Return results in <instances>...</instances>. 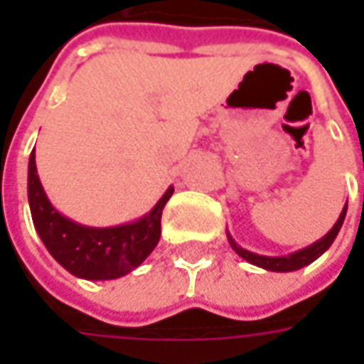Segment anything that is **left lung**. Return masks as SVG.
<instances>
[{
	"instance_id": "8db88e82",
	"label": "left lung",
	"mask_w": 364,
	"mask_h": 364,
	"mask_svg": "<svg viewBox=\"0 0 364 364\" xmlns=\"http://www.w3.org/2000/svg\"><path fill=\"white\" fill-rule=\"evenodd\" d=\"M344 217H346V204H344L343 213H341L338 220L334 223V227H332L322 239H318L316 243L308 245V247H304L300 251H294V253H289V255H282V257H269V255H259V253H253V251H247V249H243V247H239V245L235 243V239H232L229 232H227V239H229V243H231V247L235 249V253H237L239 257H243L245 261H249V263H253V265H257V267H263V269H267V272L279 273L296 272V269H301V267L310 265V263L320 257L324 251H328V247L334 243L336 235H338L341 227H343Z\"/></svg>"
}]
</instances>
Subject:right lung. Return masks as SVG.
<instances>
[{"instance_id":"add662e5","label":"right lung","mask_w":364,"mask_h":364,"mask_svg":"<svg viewBox=\"0 0 364 364\" xmlns=\"http://www.w3.org/2000/svg\"><path fill=\"white\" fill-rule=\"evenodd\" d=\"M172 194L174 186L164 192L149 213L133 223L103 229L87 227L64 217L52 206L38 178L34 149L30 154L28 203L36 231L50 255L80 279H117L139 267L160 241L161 210Z\"/></svg>"}]
</instances>
